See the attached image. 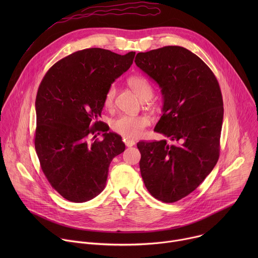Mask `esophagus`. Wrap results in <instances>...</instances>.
Returning a JSON list of instances; mask_svg holds the SVG:
<instances>
[{
	"label": "esophagus",
	"instance_id": "obj_1",
	"mask_svg": "<svg viewBox=\"0 0 258 258\" xmlns=\"http://www.w3.org/2000/svg\"><path fill=\"white\" fill-rule=\"evenodd\" d=\"M124 144H125L126 147H133L136 143L133 140H124Z\"/></svg>",
	"mask_w": 258,
	"mask_h": 258
}]
</instances>
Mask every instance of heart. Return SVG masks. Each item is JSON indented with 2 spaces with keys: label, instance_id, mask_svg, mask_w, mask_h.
Wrapping results in <instances>:
<instances>
[{
  "label": "heart",
  "instance_id": "obj_1",
  "mask_svg": "<svg viewBox=\"0 0 258 258\" xmlns=\"http://www.w3.org/2000/svg\"><path fill=\"white\" fill-rule=\"evenodd\" d=\"M128 86L135 92V94L142 101H149L154 95V90L149 81L143 76L131 77L127 81ZM116 95V88L114 85L110 86L103 99V105L106 109L110 110L114 106ZM150 125V120L144 115L139 116H128L121 115L111 121V128L117 135L123 137L124 139H138L144 134L147 126Z\"/></svg>",
  "mask_w": 258,
  "mask_h": 258
}]
</instances>
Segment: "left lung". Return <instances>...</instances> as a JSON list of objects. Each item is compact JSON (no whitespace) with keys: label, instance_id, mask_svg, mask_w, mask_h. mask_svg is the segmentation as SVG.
Masks as SVG:
<instances>
[{"label":"left lung","instance_id":"left-lung-1","mask_svg":"<svg viewBox=\"0 0 258 258\" xmlns=\"http://www.w3.org/2000/svg\"><path fill=\"white\" fill-rule=\"evenodd\" d=\"M135 62L161 89L163 114L154 131L176 143L139 142L141 175L154 198L176 202L196 190L218 160L222 92L211 69L186 48L138 53Z\"/></svg>","mask_w":258,"mask_h":258}]
</instances>
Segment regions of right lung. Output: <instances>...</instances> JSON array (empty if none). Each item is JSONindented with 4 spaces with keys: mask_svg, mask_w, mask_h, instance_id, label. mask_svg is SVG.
<instances>
[{
    "mask_svg": "<svg viewBox=\"0 0 258 258\" xmlns=\"http://www.w3.org/2000/svg\"><path fill=\"white\" fill-rule=\"evenodd\" d=\"M135 52L100 48L72 53L45 75L35 99L34 147L50 185L68 201L83 203L105 188L112 159L122 153L121 137L99 121L104 95L133 64ZM102 131L104 139L90 142Z\"/></svg>",
    "mask_w": 258,
    "mask_h": 258,
    "instance_id": "obj_1",
    "label": "right lung"
}]
</instances>
